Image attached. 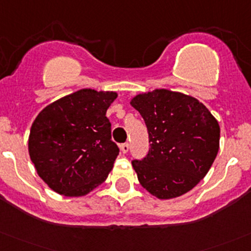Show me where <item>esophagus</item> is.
<instances>
[{"label": "esophagus", "mask_w": 251, "mask_h": 251, "mask_svg": "<svg viewBox=\"0 0 251 251\" xmlns=\"http://www.w3.org/2000/svg\"><path fill=\"white\" fill-rule=\"evenodd\" d=\"M119 148H121V151L123 152V154H127L128 150H129V144H128V143H124V144L119 145Z\"/></svg>", "instance_id": "esophagus-1"}]
</instances>
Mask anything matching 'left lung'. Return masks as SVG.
<instances>
[{"label":"left lung","mask_w":251,"mask_h":251,"mask_svg":"<svg viewBox=\"0 0 251 251\" xmlns=\"http://www.w3.org/2000/svg\"><path fill=\"white\" fill-rule=\"evenodd\" d=\"M149 133V152L132 161L140 185L159 200L192 190L211 169L219 150L218 121L188 95L156 88L130 100Z\"/></svg>","instance_id":"8db88e82"}]
</instances>
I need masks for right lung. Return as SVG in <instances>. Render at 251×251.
Segmentation results:
<instances>
[{
	"instance_id": "right-lung-1",
	"label": "right lung",
	"mask_w": 251,
	"mask_h": 251,
	"mask_svg": "<svg viewBox=\"0 0 251 251\" xmlns=\"http://www.w3.org/2000/svg\"><path fill=\"white\" fill-rule=\"evenodd\" d=\"M117 96L114 91L82 88L35 117L28 151L37 174L52 191L81 197L106 180L119 154L106 117Z\"/></svg>"
}]
</instances>
